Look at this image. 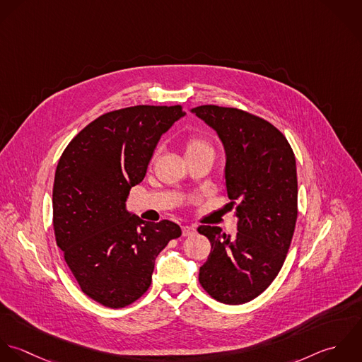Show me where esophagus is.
Segmentation results:
<instances>
[{"instance_id":"34e87169","label":"esophagus","mask_w":362,"mask_h":362,"mask_svg":"<svg viewBox=\"0 0 362 362\" xmlns=\"http://www.w3.org/2000/svg\"><path fill=\"white\" fill-rule=\"evenodd\" d=\"M194 232H196V229H194L193 226H189V225H183V226H182V233H183V236H192Z\"/></svg>"}]
</instances>
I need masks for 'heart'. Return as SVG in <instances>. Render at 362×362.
Segmentation results:
<instances>
[{
  "label": "heart",
  "mask_w": 362,
  "mask_h": 362,
  "mask_svg": "<svg viewBox=\"0 0 362 362\" xmlns=\"http://www.w3.org/2000/svg\"><path fill=\"white\" fill-rule=\"evenodd\" d=\"M183 151H185V156L186 159L189 158H194L199 155H211L214 156L216 149L213 144L202 134H192L186 139L185 144H183Z\"/></svg>",
  "instance_id": "1"
}]
</instances>
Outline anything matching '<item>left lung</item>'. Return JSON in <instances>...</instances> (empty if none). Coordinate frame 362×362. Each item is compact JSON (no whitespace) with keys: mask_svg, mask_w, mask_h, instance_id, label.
Listing matches in <instances>:
<instances>
[{"mask_svg":"<svg viewBox=\"0 0 362 362\" xmlns=\"http://www.w3.org/2000/svg\"><path fill=\"white\" fill-rule=\"evenodd\" d=\"M192 112L223 143L228 206L239 218L233 238L199 226L211 243L199 281L218 302L246 303L269 288L288 253L298 216L295 155L277 127L246 110L203 105Z\"/></svg>","mask_w":362,"mask_h":362,"instance_id":"8db88e82","label":"left lung"}]
</instances>
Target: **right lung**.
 <instances>
[{"label": "right lung", "mask_w": 362, "mask_h": 362, "mask_svg": "<svg viewBox=\"0 0 362 362\" xmlns=\"http://www.w3.org/2000/svg\"><path fill=\"white\" fill-rule=\"evenodd\" d=\"M183 107L139 105L107 112L82 129L64 149L53 186L57 246L81 291L120 309L149 288L156 256L182 235L172 221L129 216L130 189L143 182L160 136Z\"/></svg>", "instance_id": "1"}]
</instances>
